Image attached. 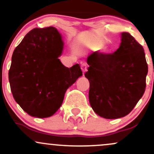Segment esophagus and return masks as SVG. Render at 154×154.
Here are the masks:
<instances>
[{"mask_svg": "<svg viewBox=\"0 0 154 154\" xmlns=\"http://www.w3.org/2000/svg\"><path fill=\"white\" fill-rule=\"evenodd\" d=\"M81 69H82L83 73H85V72L88 71V66L86 65V63H83L81 64Z\"/></svg>", "mask_w": 154, "mask_h": 154, "instance_id": "esophagus-1", "label": "esophagus"}]
</instances>
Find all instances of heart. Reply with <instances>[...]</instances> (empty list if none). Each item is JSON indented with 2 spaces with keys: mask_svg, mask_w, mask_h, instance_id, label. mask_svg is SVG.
I'll return each mask as SVG.
<instances>
[{
  "mask_svg": "<svg viewBox=\"0 0 154 154\" xmlns=\"http://www.w3.org/2000/svg\"><path fill=\"white\" fill-rule=\"evenodd\" d=\"M89 47L91 48V49H98V48H100L102 46H103V45H102V43H99V42H97V41H92L91 43H89Z\"/></svg>",
  "mask_w": 154,
  "mask_h": 154,
  "instance_id": "b5f03b06",
  "label": "heart"
}]
</instances>
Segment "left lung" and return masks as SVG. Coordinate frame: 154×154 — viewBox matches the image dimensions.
<instances>
[{"instance_id":"1","label":"left lung","mask_w":154,"mask_h":154,"mask_svg":"<svg viewBox=\"0 0 154 154\" xmlns=\"http://www.w3.org/2000/svg\"><path fill=\"white\" fill-rule=\"evenodd\" d=\"M89 101L98 115L117 119L128 115L142 98L148 74L143 48L128 32L121 34L119 48L111 54L88 56Z\"/></svg>"}]
</instances>
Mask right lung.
Returning a JSON list of instances; mask_svg holds the SVG:
<instances>
[{"label":"right lung","instance_id":"obj_1","mask_svg":"<svg viewBox=\"0 0 154 154\" xmlns=\"http://www.w3.org/2000/svg\"><path fill=\"white\" fill-rule=\"evenodd\" d=\"M64 43L54 26L36 28L15 48L8 72L14 98L29 115L46 118L63 103L65 93L82 75L78 63L61 62Z\"/></svg>","mask_w":154,"mask_h":154}]
</instances>
